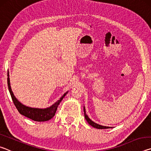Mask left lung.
<instances>
[{
	"instance_id": "obj_1",
	"label": "left lung",
	"mask_w": 151,
	"mask_h": 151,
	"mask_svg": "<svg viewBox=\"0 0 151 151\" xmlns=\"http://www.w3.org/2000/svg\"><path fill=\"white\" fill-rule=\"evenodd\" d=\"M84 114H85V119L86 120V121H87L88 123L91 125L92 127H93L94 128H96V129H109V127H104V126H102V125L100 124H98L95 123V122H94L93 121H92L91 120L88 118V116H87V114H86V111H85V108L84 107Z\"/></svg>"
}]
</instances>
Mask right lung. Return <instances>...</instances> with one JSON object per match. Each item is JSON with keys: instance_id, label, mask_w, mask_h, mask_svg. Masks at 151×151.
<instances>
[{"instance_id": "add662e5", "label": "right lung", "mask_w": 151, "mask_h": 151, "mask_svg": "<svg viewBox=\"0 0 151 151\" xmlns=\"http://www.w3.org/2000/svg\"><path fill=\"white\" fill-rule=\"evenodd\" d=\"M9 75L8 73V78H7V83H8V87L9 90L11 94V96L12 97V101H13L14 104L17 109L18 111H19L20 114L22 115L25 116L27 118H29L30 119L33 120L35 121L38 122H42V121H48L52 118L55 116V114L57 112V110L58 108V104L63 99L64 97L66 94V93L64 94V95L61 97V98L58 100L57 103H55L52 106L48 107L47 109H36V108H31V107H28L24 106L20 103V102L17 100L16 97L14 96L13 93L12 92L11 85H10V78H9Z\"/></svg>"}]
</instances>
